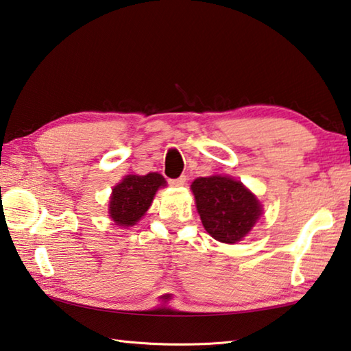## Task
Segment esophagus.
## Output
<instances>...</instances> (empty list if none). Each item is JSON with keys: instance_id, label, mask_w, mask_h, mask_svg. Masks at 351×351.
Instances as JSON below:
<instances>
[{"instance_id": "esophagus-1", "label": "esophagus", "mask_w": 351, "mask_h": 351, "mask_svg": "<svg viewBox=\"0 0 351 351\" xmlns=\"http://www.w3.org/2000/svg\"><path fill=\"white\" fill-rule=\"evenodd\" d=\"M186 181H187V178L186 176H180V178H176V180H170L169 181V184L171 187H182L184 184H186Z\"/></svg>"}]
</instances>
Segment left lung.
<instances>
[{"label":"left lung","instance_id":"8db88e82","mask_svg":"<svg viewBox=\"0 0 351 351\" xmlns=\"http://www.w3.org/2000/svg\"><path fill=\"white\" fill-rule=\"evenodd\" d=\"M192 192L204 228L226 244L242 241L263 215L258 197L230 176L196 178Z\"/></svg>","mask_w":351,"mask_h":351}]
</instances>
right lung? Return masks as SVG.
Masks as SVG:
<instances>
[{
  "label": "right lung",
  "mask_w": 351,
  "mask_h": 351,
  "mask_svg": "<svg viewBox=\"0 0 351 351\" xmlns=\"http://www.w3.org/2000/svg\"><path fill=\"white\" fill-rule=\"evenodd\" d=\"M159 187H165V180L155 171L144 176L127 175L112 190L110 218L119 227L135 226L149 210Z\"/></svg>",
  "instance_id": "right-lung-1"
}]
</instances>
